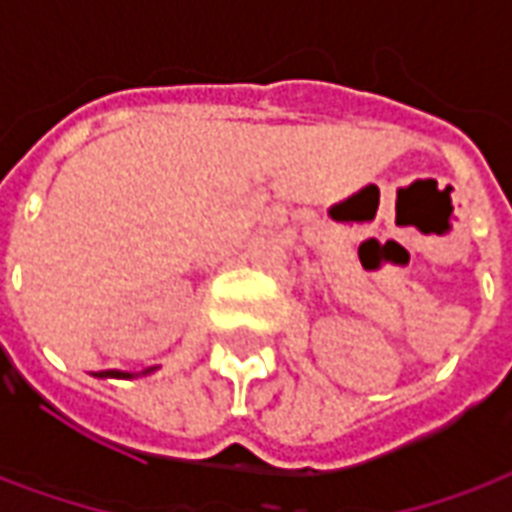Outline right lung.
<instances>
[{
	"mask_svg": "<svg viewBox=\"0 0 512 512\" xmlns=\"http://www.w3.org/2000/svg\"><path fill=\"white\" fill-rule=\"evenodd\" d=\"M147 373H153V370H142V373H136V376H147ZM134 373H120V370H109V373H95V378H136Z\"/></svg>",
	"mask_w": 512,
	"mask_h": 512,
	"instance_id": "right-lung-1",
	"label": "right lung"
}]
</instances>
